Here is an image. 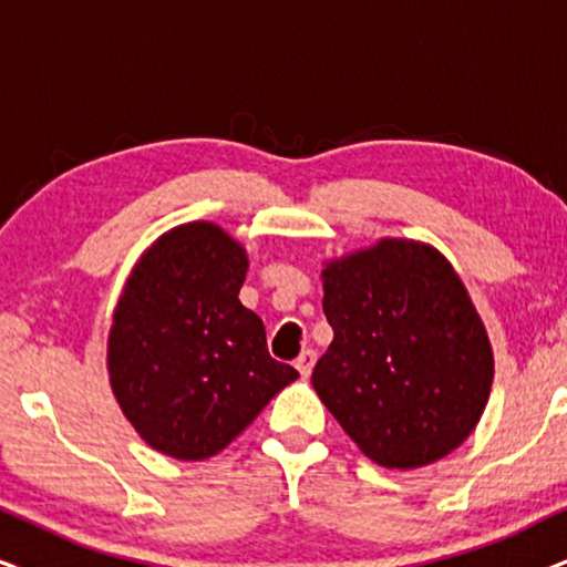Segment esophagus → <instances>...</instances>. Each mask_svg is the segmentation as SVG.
<instances>
[{
	"instance_id": "esophagus-1",
	"label": "esophagus",
	"mask_w": 567,
	"mask_h": 567,
	"mask_svg": "<svg viewBox=\"0 0 567 567\" xmlns=\"http://www.w3.org/2000/svg\"><path fill=\"white\" fill-rule=\"evenodd\" d=\"M313 363H317V353H313V350H303V353L298 355V361H296V369L300 371V377H311V369H313Z\"/></svg>"
}]
</instances>
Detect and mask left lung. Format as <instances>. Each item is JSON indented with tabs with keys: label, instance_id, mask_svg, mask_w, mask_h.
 <instances>
[{
	"label": "left lung",
	"instance_id": "obj_1",
	"mask_svg": "<svg viewBox=\"0 0 567 567\" xmlns=\"http://www.w3.org/2000/svg\"><path fill=\"white\" fill-rule=\"evenodd\" d=\"M334 340L311 384L346 434L386 468L440 461L489 400L492 346L461 277L432 246L382 240L329 261Z\"/></svg>",
	"mask_w": 567,
	"mask_h": 567
}]
</instances>
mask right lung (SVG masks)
Segmentation results:
<instances>
[{
    "label": "right lung",
    "instance_id": "right-lung-1",
    "mask_svg": "<svg viewBox=\"0 0 567 567\" xmlns=\"http://www.w3.org/2000/svg\"><path fill=\"white\" fill-rule=\"evenodd\" d=\"M248 256L221 227L162 235L127 279L110 332V382L143 440L177 461L225 450L298 371L269 355L238 300Z\"/></svg>",
    "mask_w": 567,
    "mask_h": 567
}]
</instances>
